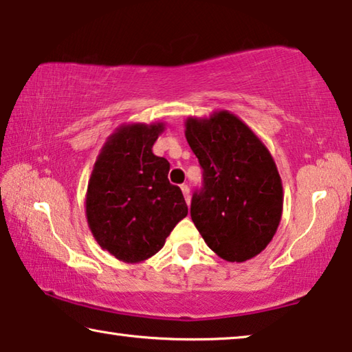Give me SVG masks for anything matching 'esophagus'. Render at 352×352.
<instances>
[{
	"instance_id": "34e87169",
	"label": "esophagus",
	"mask_w": 352,
	"mask_h": 352,
	"mask_svg": "<svg viewBox=\"0 0 352 352\" xmlns=\"http://www.w3.org/2000/svg\"><path fill=\"white\" fill-rule=\"evenodd\" d=\"M182 192H183V195H184V200H186V204L189 205L190 204V195H189V188H188V184H182Z\"/></svg>"
}]
</instances>
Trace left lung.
Segmentation results:
<instances>
[{"label": "left lung", "instance_id": "8db88e82", "mask_svg": "<svg viewBox=\"0 0 352 352\" xmlns=\"http://www.w3.org/2000/svg\"><path fill=\"white\" fill-rule=\"evenodd\" d=\"M184 136L204 168L190 217L214 253L245 262L272 242L283 216V182L262 140L228 110L189 116Z\"/></svg>", "mask_w": 352, "mask_h": 352}]
</instances>
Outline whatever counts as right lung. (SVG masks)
<instances>
[{
    "instance_id": "1",
    "label": "right lung",
    "mask_w": 352,
    "mask_h": 352,
    "mask_svg": "<svg viewBox=\"0 0 352 352\" xmlns=\"http://www.w3.org/2000/svg\"><path fill=\"white\" fill-rule=\"evenodd\" d=\"M162 121L115 129L94 162L85 194L88 226L100 248L126 264L157 254L188 206L170 184V164L152 147L164 132Z\"/></svg>"
}]
</instances>
